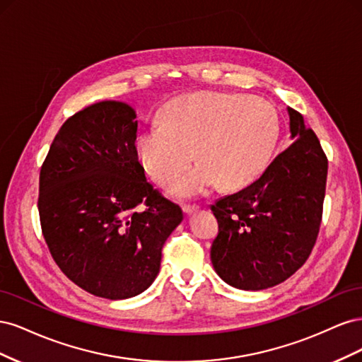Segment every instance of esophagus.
<instances>
[{
	"mask_svg": "<svg viewBox=\"0 0 362 362\" xmlns=\"http://www.w3.org/2000/svg\"><path fill=\"white\" fill-rule=\"evenodd\" d=\"M182 210H184V213L192 214V213H194V211H198V210H199V205H189V204H184V205H182Z\"/></svg>",
	"mask_w": 362,
	"mask_h": 362,
	"instance_id": "34e87169",
	"label": "esophagus"
}]
</instances>
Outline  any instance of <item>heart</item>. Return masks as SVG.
<instances>
[{"label": "heart", "mask_w": 362, "mask_h": 362, "mask_svg": "<svg viewBox=\"0 0 362 362\" xmlns=\"http://www.w3.org/2000/svg\"><path fill=\"white\" fill-rule=\"evenodd\" d=\"M279 133L278 115L267 101L235 93L199 92L172 100L136 141V154L148 177L168 185L187 169L196 152L201 161L173 182L182 198L211 189L250 182L262 172Z\"/></svg>", "instance_id": "heart-1"}]
</instances>
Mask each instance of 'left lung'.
Segmentation results:
<instances>
[{"label":"left lung","mask_w":362,"mask_h":362,"mask_svg":"<svg viewBox=\"0 0 362 362\" xmlns=\"http://www.w3.org/2000/svg\"><path fill=\"white\" fill-rule=\"evenodd\" d=\"M288 115L293 144L257 181L211 205L218 223L213 267L240 290H264L288 279L319 235L327 158L302 115L291 107Z\"/></svg>","instance_id":"1"}]
</instances>
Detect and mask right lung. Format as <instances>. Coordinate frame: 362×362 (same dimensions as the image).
<instances>
[{
	"label": "right lung",
	"instance_id": "obj_1",
	"mask_svg": "<svg viewBox=\"0 0 362 362\" xmlns=\"http://www.w3.org/2000/svg\"><path fill=\"white\" fill-rule=\"evenodd\" d=\"M136 112L103 101L54 137L39 177L42 234L60 270L105 299H128L158 275L182 210L146 181L136 154Z\"/></svg>",
	"mask_w": 362,
	"mask_h": 362
}]
</instances>
